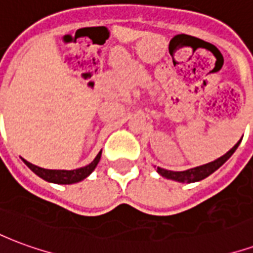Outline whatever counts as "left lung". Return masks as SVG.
<instances>
[{"mask_svg": "<svg viewBox=\"0 0 253 253\" xmlns=\"http://www.w3.org/2000/svg\"><path fill=\"white\" fill-rule=\"evenodd\" d=\"M241 139L234 145L233 148L229 150L228 153H225L219 159L214 160L211 163H207L205 165H199V167H195V168H191V169L187 170H168L157 167V172L163 177H165V179L179 181V183H195V181H201L203 179H206L207 176L211 175L212 172H215L219 167H222L230 159V156L236 152V149L239 148V145L241 143Z\"/></svg>", "mask_w": 253, "mask_h": 253, "instance_id": "left-lung-1", "label": "left lung"}]
</instances>
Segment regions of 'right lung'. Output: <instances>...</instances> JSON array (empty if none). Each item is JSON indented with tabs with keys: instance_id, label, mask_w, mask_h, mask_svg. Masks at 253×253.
Wrapping results in <instances>:
<instances>
[{
	"instance_id": "1",
	"label": "right lung",
	"mask_w": 253,
	"mask_h": 253,
	"mask_svg": "<svg viewBox=\"0 0 253 253\" xmlns=\"http://www.w3.org/2000/svg\"><path fill=\"white\" fill-rule=\"evenodd\" d=\"M100 157H101V150H100L97 156L94 157V160L90 163V164L85 165L83 168H77V169L66 170V169H44V168H41V167H36V165L31 164L27 160L23 159L24 164L30 168L35 175H38L39 177H42L43 180L48 181V183H55V184H73V183H78V181L86 179L92 172L94 170V168L97 167L100 161Z\"/></svg>"
}]
</instances>
